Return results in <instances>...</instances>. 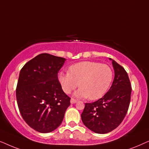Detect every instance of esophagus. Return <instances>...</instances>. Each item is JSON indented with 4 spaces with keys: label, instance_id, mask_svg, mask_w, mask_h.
Returning <instances> with one entry per match:
<instances>
[{
    "label": "esophagus",
    "instance_id": "34e87169",
    "mask_svg": "<svg viewBox=\"0 0 149 149\" xmlns=\"http://www.w3.org/2000/svg\"><path fill=\"white\" fill-rule=\"evenodd\" d=\"M77 102V100H75L74 98H71V100H70V103L71 104H74V103H76Z\"/></svg>",
    "mask_w": 149,
    "mask_h": 149
}]
</instances>
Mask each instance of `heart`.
Wrapping results in <instances>:
<instances>
[{"mask_svg":"<svg viewBox=\"0 0 149 149\" xmlns=\"http://www.w3.org/2000/svg\"><path fill=\"white\" fill-rule=\"evenodd\" d=\"M113 70L107 64L85 61L69 67L68 72H60L59 81L66 93L79 86L75 93L79 97L97 100L105 94L113 80Z\"/></svg>","mask_w":149,"mask_h":149,"instance_id":"obj_1","label":"heart"}]
</instances>
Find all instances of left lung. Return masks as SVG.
Listing matches in <instances>:
<instances>
[{"label":"left lung","mask_w":149,"mask_h":149,"mask_svg":"<svg viewBox=\"0 0 149 149\" xmlns=\"http://www.w3.org/2000/svg\"><path fill=\"white\" fill-rule=\"evenodd\" d=\"M112 63L115 78L111 88L97 101L85 103L81 113L84 125L97 134L109 133L121 124L131 99L132 87L127 72L115 60Z\"/></svg>","instance_id":"left-lung-1"}]
</instances>
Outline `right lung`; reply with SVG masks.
<instances>
[{
    "label": "right lung",
    "instance_id": "1",
    "mask_svg": "<svg viewBox=\"0 0 149 149\" xmlns=\"http://www.w3.org/2000/svg\"><path fill=\"white\" fill-rule=\"evenodd\" d=\"M66 59L41 54L21 69L16 98L26 123L40 133L58 127L70 104V97L62 89L58 73Z\"/></svg>",
    "mask_w": 149,
    "mask_h": 149
}]
</instances>
